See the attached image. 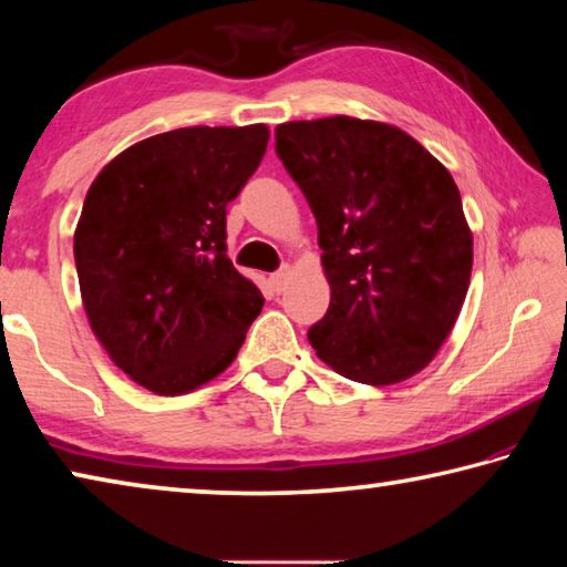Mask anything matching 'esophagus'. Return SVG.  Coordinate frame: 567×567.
<instances>
[{"label":"esophagus","instance_id":"esophagus-1","mask_svg":"<svg viewBox=\"0 0 567 567\" xmlns=\"http://www.w3.org/2000/svg\"><path fill=\"white\" fill-rule=\"evenodd\" d=\"M287 282H290V267H282L280 272H272L270 275V285H272L275 292H282L285 287H287Z\"/></svg>","mask_w":567,"mask_h":567}]
</instances>
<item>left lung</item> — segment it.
<instances>
[{
	"label": "left lung",
	"mask_w": 567,
	"mask_h": 567,
	"mask_svg": "<svg viewBox=\"0 0 567 567\" xmlns=\"http://www.w3.org/2000/svg\"><path fill=\"white\" fill-rule=\"evenodd\" d=\"M275 140L318 219L330 282L328 315L307 340L362 385L417 375L453 332L473 272V233L453 175L388 122H285Z\"/></svg>",
	"instance_id": "1"
}]
</instances>
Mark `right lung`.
Segmentation results:
<instances>
[{
	"label": "right lung",
	"mask_w": 567,
	"mask_h": 567,
	"mask_svg": "<svg viewBox=\"0 0 567 567\" xmlns=\"http://www.w3.org/2000/svg\"><path fill=\"white\" fill-rule=\"evenodd\" d=\"M267 140V124L162 132L110 159L84 197L74 262L90 328L155 395L225 372L262 310L227 257L225 215Z\"/></svg>",
	"instance_id": "obj_1"
}]
</instances>
